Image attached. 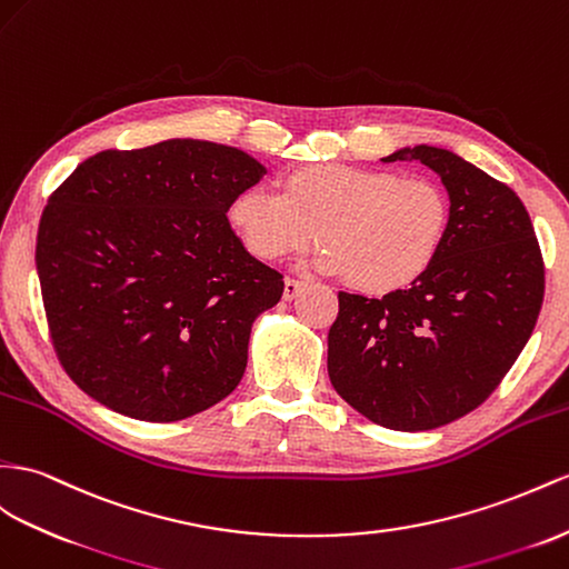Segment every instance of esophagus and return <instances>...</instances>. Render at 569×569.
<instances>
[{
  "mask_svg": "<svg viewBox=\"0 0 569 569\" xmlns=\"http://www.w3.org/2000/svg\"><path fill=\"white\" fill-rule=\"evenodd\" d=\"M302 288H305V283H302V281L286 279V283H283V300H293V298H298Z\"/></svg>",
  "mask_w": 569,
  "mask_h": 569,
  "instance_id": "1",
  "label": "esophagus"
}]
</instances>
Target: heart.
I'll return each mask as SVG.
<instances>
[{"instance_id": "b5f03b06", "label": "heart", "mask_w": 569, "mask_h": 569, "mask_svg": "<svg viewBox=\"0 0 569 569\" xmlns=\"http://www.w3.org/2000/svg\"><path fill=\"white\" fill-rule=\"evenodd\" d=\"M449 197L428 178L341 163L305 166L283 178V192L247 187L230 201L228 221L264 261L327 244L317 267L343 273L370 296L416 283L449 232Z\"/></svg>"}]
</instances>
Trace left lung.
Segmentation results:
<instances>
[{
	"mask_svg": "<svg viewBox=\"0 0 569 569\" xmlns=\"http://www.w3.org/2000/svg\"><path fill=\"white\" fill-rule=\"evenodd\" d=\"M440 174L449 232L435 264L385 298L339 293L327 370L339 397L372 423L418 432L483 403L527 346L543 302L531 218L507 184L440 146L382 158Z\"/></svg>",
	"mask_w": 569,
	"mask_h": 569,
	"instance_id": "obj_1",
	"label": "left lung"
}]
</instances>
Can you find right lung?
<instances>
[{"label": "right lung", "mask_w": 569, "mask_h": 569, "mask_svg": "<svg viewBox=\"0 0 569 569\" xmlns=\"http://www.w3.org/2000/svg\"><path fill=\"white\" fill-rule=\"evenodd\" d=\"M267 168L232 146L166 139L83 160L40 218L36 267L57 356L108 409L174 423L242 380L283 276L244 250L228 207Z\"/></svg>", "instance_id": "1"}]
</instances>
